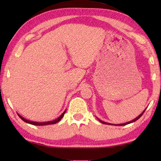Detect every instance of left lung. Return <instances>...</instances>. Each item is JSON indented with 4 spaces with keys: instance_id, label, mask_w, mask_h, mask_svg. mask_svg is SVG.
I'll return each instance as SVG.
<instances>
[{
    "instance_id": "left-lung-1",
    "label": "left lung",
    "mask_w": 161,
    "mask_h": 161,
    "mask_svg": "<svg viewBox=\"0 0 161 161\" xmlns=\"http://www.w3.org/2000/svg\"><path fill=\"white\" fill-rule=\"evenodd\" d=\"M144 111H145V110L143 111V113H141L139 116H138L137 118H136L135 119H133V120H132V121H129V122H127V123H126V124H119V126H124V125H127V124H130V123H132V122H134V121H137V120L140 118V117H141V116L143 115V113H144ZM99 121H100V122H102V124H109V125H111V124H108V123H107V122H103V121H101V120H99Z\"/></svg>"
}]
</instances>
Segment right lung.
Instances as JSON below:
<instances>
[{
    "label": "right lung",
    "instance_id": "add662e5",
    "mask_svg": "<svg viewBox=\"0 0 161 161\" xmlns=\"http://www.w3.org/2000/svg\"><path fill=\"white\" fill-rule=\"evenodd\" d=\"M65 112H66V111H64L63 113H62V115L58 117V119L54 120V121H48V122H42V123H41V122H34V121H28V120H27L25 119H24L23 117H22L20 115H19V114H18V116L20 117V118L23 120V121L26 122V123H28V124H31L32 125H35V126H43V125H50V124H54L56 123H58V122H59V121H60L61 119L62 118V117L64 116Z\"/></svg>",
    "mask_w": 161,
    "mask_h": 161
}]
</instances>
